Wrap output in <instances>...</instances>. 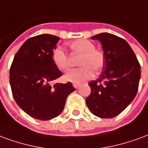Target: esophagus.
Returning a JSON list of instances; mask_svg holds the SVG:
<instances>
[{"label":"esophagus","instance_id":"esophagus-1","mask_svg":"<svg viewBox=\"0 0 148 148\" xmlns=\"http://www.w3.org/2000/svg\"><path fill=\"white\" fill-rule=\"evenodd\" d=\"M79 86H80V84H73V87H75V88H79Z\"/></svg>","mask_w":148,"mask_h":148}]
</instances>
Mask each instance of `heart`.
<instances>
[{"label":"heart","instance_id":"b5f03b06","mask_svg":"<svg viewBox=\"0 0 148 148\" xmlns=\"http://www.w3.org/2000/svg\"><path fill=\"white\" fill-rule=\"evenodd\" d=\"M69 46L75 51L82 53L79 64L80 68L68 70L64 79L73 84H80L90 79L95 71L102 69L105 64L103 52L95 49L93 42L87 39H77L69 43ZM52 60L56 67L60 70H65L69 66L68 55L61 46L55 47L52 52Z\"/></svg>","mask_w":148,"mask_h":148}]
</instances>
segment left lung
<instances>
[{"label":"left lung","mask_w":148,"mask_h":148,"mask_svg":"<svg viewBox=\"0 0 148 148\" xmlns=\"http://www.w3.org/2000/svg\"><path fill=\"white\" fill-rule=\"evenodd\" d=\"M90 38L102 44L105 64L100 77L88 84L91 92L86 104L97 117L112 118L121 114L136 95L140 65L129 43L121 38L105 32Z\"/></svg>","instance_id":"left-lung-1"}]
</instances>
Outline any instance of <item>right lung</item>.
I'll return each mask as SVG.
<instances>
[{"label":"right lung","instance_id":"obj_1","mask_svg":"<svg viewBox=\"0 0 148 148\" xmlns=\"http://www.w3.org/2000/svg\"><path fill=\"white\" fill-rule=\"evenodd\" d=\"M60 38L42 34L23 43L10 68V85L15 101L35 119L47 121L63 111L67 97L75 90L72 83L56 84L62 75L52 60V52Z\"/></svg>","mask_w":148,"mask_h":148}]
</instances>
